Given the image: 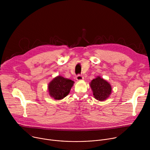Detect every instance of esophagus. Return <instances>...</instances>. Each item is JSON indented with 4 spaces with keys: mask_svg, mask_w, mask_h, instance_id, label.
<instances>
[{
    "mask_svg": "<svg viewBox=\"0 0 150 150\" xmlns=\"http://www.w3.org/2000/svg\"><path fill=\"white\" fill-rule=\"evenodd\" d=\"M76 79L77 81H82L83 79V77L81 75H78L76 76Z\"/></svg>",
    "mask_w": 150,
    "mask_h": 150,
    "instance_id": "esophagus-1",
    "label": "esophagus"
}]
</instances>
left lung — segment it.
I'll return each mask as SVG.
<instances>
[{"label":"left lung","instance_id":"left-lung-1","mask_svg":"<svg viewBox=\"0 0 150 150\" xmlns=\"http://www.w3.org/2000/svg\"><path fill=\"white\" fill-rule=\"evenodd\" d=\"M90 86L94 97L100 101L107 100L112 94L111 85L100 76L93 79L90 83Z\"/></svg>","mask_w":150,"mask_h":150}]
</instances>
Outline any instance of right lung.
I'll list each match as a JSON object with an SVG mask.
<instances>
[{
  "label": "right lung",
  "instance_id": "right-lung-1",
  "mask_svg": "<svg viewBox=\"0 0 150 150\" xmlns=\"http://www.w3.org/2000/svg\"><path fill=\"white\" fill-rule=\"evenodd\" d=\"M74 83V81L71 79L57 76L48 85L49 94L54 100H62L69 94Z\"/></svg>",
  "mask_w": 150,
  "mask_h": 150
}]
</instances>
